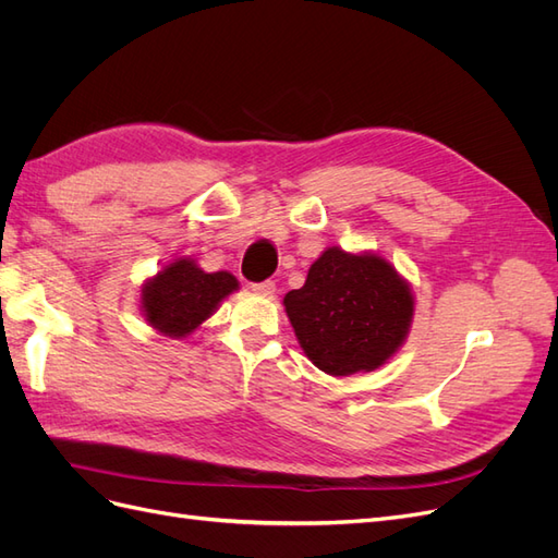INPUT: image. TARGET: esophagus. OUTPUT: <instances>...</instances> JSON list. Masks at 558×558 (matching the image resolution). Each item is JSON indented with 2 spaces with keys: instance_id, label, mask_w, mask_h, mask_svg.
<instances>
[{
  "instance_id": "1",
  "label": "esophagus",
  "mask_w": 558,
  "mask_h": 558,
  "mask_svg": "<svg viewBox=\"0 0 558 558\" xmlns=\"http://www.w3.org/2000/svg\"><path fill=\"white\" fill-rule=\"evenodd\" d=\"M251 289L256 291V293H260V295H275V289H277V286H275V281H272V279H267V281H260V283H253Z\"/></svg>"
}]
</instances>
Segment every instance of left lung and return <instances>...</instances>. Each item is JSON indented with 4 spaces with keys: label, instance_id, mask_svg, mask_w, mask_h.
Masks as SVG:
<instances>
[{
    "label": "left lung",
    "instance_id": "1",
    "mask_svg": "<svg viewBox=\"0 0 558 558\" xmlns=\"http://www.w3.org/2000/svg\"><path fill=\"white\" fill-rule=\"evenodd\" d=\"M302 351L335 377L375 369L408 335L414 300L396 269L379 256L324 251L302 289L286 293Z\"/></svg>",
    "mask_w": 558,
    "mask_h": 558
}]
</instances>
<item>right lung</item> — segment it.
I'll list each match as a JSON object with an SVG mask.
<instances>
[{"label":"right lung","mask_w":558,"mask_h":558,"mask_svg":"<svg viewBox=\"0 0 558 558\" xmlns=\"http://www.w3.org/2000/svg\"><path fill=\"white\" fill-rule=\"evenodd\" d=\"M234 289L238 279L232 275H207L193 260L181 258L144 286L142 307L150 326L170 337H185Z\"/></svg>","instance_id":"1"}]
</instances>
